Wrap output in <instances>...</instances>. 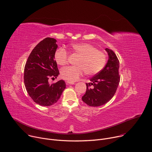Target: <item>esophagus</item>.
Here are the masks:
<instances>
[{
	"instance_id": "esophagus-1",
	"label": "esophagus",
	"mask_w": 152,
	"mask_h": 152,
	"mask_svg": "<svg viewBox=\"0 0 152 152\" xmlns=\"http://www.w3.org/2000/svg\"><path fill=\"white\" fill-rule=\"evenodd\" d=\"M67 85H74L75 83L73 82H70V81H67L66 82Z\"/></svg>"
}]
</instances>
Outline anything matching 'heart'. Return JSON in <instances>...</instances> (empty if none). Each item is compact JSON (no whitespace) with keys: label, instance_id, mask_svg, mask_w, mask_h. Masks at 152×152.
<instances>
[{"label":"heart","instance_id":"obj_1","mask_svg":"<svg viewBox=\"0 0 152 152\" xmlns=\"http://www.w3.org/2000/svg\"><path fill=\"white\" fill-rule=\"evenodd\" d=\"M72 51L80 56L76 65L63 68L61 77L68 81L74 82L79 79L85 72L86 75L94 76L100 73L106 62V55L89 43H75L70 46ZM55 60L60 66H65L69 62V55L66 49H58L54 55Z\"/></svg>","mask_w":152,"mask_h":152}]
</instances>
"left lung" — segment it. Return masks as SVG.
<instances>
[{"label":"left lung","mask_w":152,"mask_h":152,"mask_svg":"<svg viewBox=\"0 0 152 152\" xmlns=\"http://www.w3.org/2000/svg\"><path fill=\"white\" fill-rule=\"evenodd\" d=\"M109 55L103 69L86 83L85 94L82 101L90 106H99L106 103L114 96L120 80L119 60L111 49H105Z\"/></svg>","instance_id":"1"}]
</instances>
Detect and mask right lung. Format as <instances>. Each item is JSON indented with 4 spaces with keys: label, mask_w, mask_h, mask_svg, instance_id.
Wrapping results in <instances>:
<instances>
[{
    "label": "right lung",
    "mask_w": 152,
    "mask_h": 152,
    "mask_svg": "<svg viewBox=\"0 0 152 152\" xmlns=\"http://www.w3.org/2000/svg\"><path fill=\"white\" fill-rule=\"evenodd\" d=\"M56 42L49 37L40 41L30 53L24 69V83L28 94L34 102L44 106L56 103L66 88L63 80L52 84L48 82L59 74L54 59L58 48Z\"/></svg>",
    "instance_id": "obj_1"
}]
</instances>
